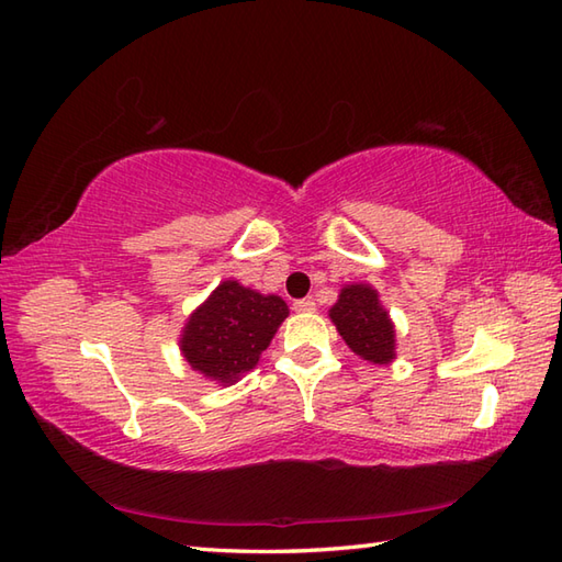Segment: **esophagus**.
Returning <instances> with one entry per match:
<instances>
[{
  "mask_svg": "<svg viewBox=\"0 0 562 562\" xmlns=\"http://www.w3.org/2000/svg\"><path fill=\"white\" fill-rule=\"evenodd\" d=\"M314 308H316L314 300H296L294 302V312H300V314H308V312H314Z\"/></svg>",
  "mask_w": 562,
  "mask_h": 562,
  "instance_id": "obj_1",
  "label": "esophagus"
}]
</instances>
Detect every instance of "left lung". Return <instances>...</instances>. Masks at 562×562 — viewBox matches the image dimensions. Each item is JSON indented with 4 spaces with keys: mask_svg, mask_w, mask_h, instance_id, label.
I'll list each match as a JSON object with an SVG mask.
<instances>
[{
    "mask_svg": "<svg viewBox=\"0 0 562 562\" xmlns=\"http://www.w3.org/2000/svg\"><path fill=\"white\" fill-rule=\"evenodd\" d=\"M328 316L345 345L362 360L372 364H391L396 360V326L372 284H345Z\"/></svg>",
    "mask_w": 562,
    "mask_h": 562,
    "instance_id": "8db88e82",
    "label": "left lung"
}]
</instances>
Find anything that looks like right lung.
<instances>
[{"mask_svg": "<svg viewBox=\"0 0 562 562\" xmlns=\"http://www.w3.org/2000/svg\"><path fill=\"white\" fill-rule=\"evenodd\" d=\"M288 316L290 308L282 296L224 280L188 316L178 348L193 372L220 386H232L258 364Z\"/></svg>", "mask_w": 562, "mask_h": 562, "instance_id": "obj_1", "label": "right lung"}]
</instances>
